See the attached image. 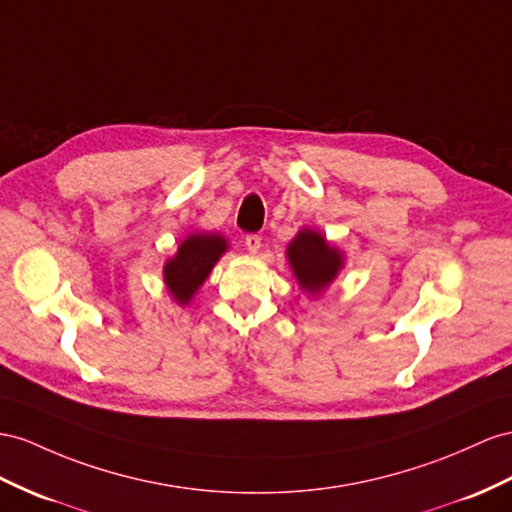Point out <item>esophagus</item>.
<instances>
[{
    "mask_svg": "<svg viewBox=\"0 0 512 512\" xmlns=\"http://www.w3.org/2000/svg\"><path fill=\"white\" fill-rule=\"evenodd\" d=\"M244 244H246V248L251 253H257L259 248H261V235L259 233H248L246 238H244Z\"/></svg>",
    "mask_w": 512,
    "mask_h": 512,
    "instance_id": "1",
    "label": "esophagus"
}]
</instances>
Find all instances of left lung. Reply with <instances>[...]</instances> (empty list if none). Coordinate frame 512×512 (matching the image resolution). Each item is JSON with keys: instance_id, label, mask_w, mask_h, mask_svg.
Listing matches in <instances>:
<instances>
[{"instance_id": "8db88e82", "label": "left lung", "mask_w": 512, "mask_h": 512, "mask_svg": "<svg viewBox=\"0 0 512 512\" xmlns=\"http://www.w3.org/2000/svg\"><path fill=\"white\" fill-rule=\"evenodd\" d=\"M287 259L300 287L311 294L322 292L342 268V255L337 253V248L326 244L322 235L311 229L300 231L287 246Z\"/></svg>"}]
</instances>
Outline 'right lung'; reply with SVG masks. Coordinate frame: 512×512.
<instances>
[{"mask_svg": "<svg viewBox=\"0 0 512 512\" xmlns=\"http://www.w3.org/2000/svg\"><path fill=\"white\" fill-rule=\"evenodd\" d=\"M225 251V238L214 233H194L181 242L177 255L164 266V281L179 305H186L194 296Z\"/></svg>", "mask_w": 512, "mask_h": 512, "instance_id": "add662e5", "label": "right lung"}]
</instances>
